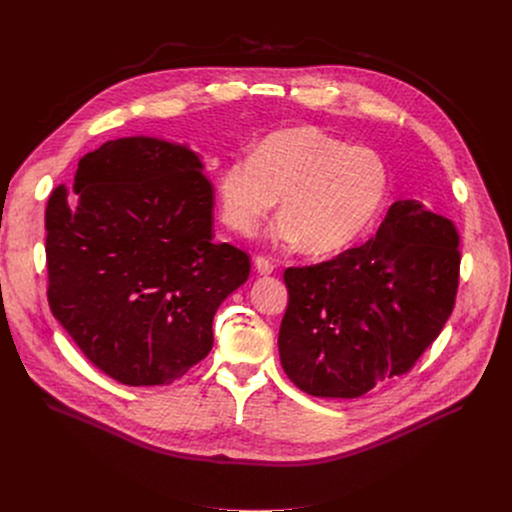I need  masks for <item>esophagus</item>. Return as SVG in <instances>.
<instances>
[{"instance_id": "1", "label": "esophagus", "mask_w": 512, "mask_h": 512, "mask_svg": "<svg viewBox=\"0 0 512 512\" xmlns=\"http://www.w3.org/2000/svg\"><path fill=\"white\" fill-rule=\"evenodd\" d=\"M253 263H255V271H257L259 275H269V273H273V269H275V265H273L267 257H263V255H257Z\"/></svg>"}]
</instances>
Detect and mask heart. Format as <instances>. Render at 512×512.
<instances>
[{
    "label": "heart",
    "mask_w": 512,
    "mask_h": 512,
    "mask_svg": "<svg viewBox=\"0 0 512 512\" xmlns=\"http://www.w3.org/2000/svg\"><path fill=\"white\" fill-rule=\"evenodd\" d=\"M281 196L273 235L314 255L352 247L369 233L389 196L385 158L314 125L279 129L251 156L227 162L216 174L223 223L253 235Z\"/></svg>",
    "instance_id": "heart-1"
}]
</instances>
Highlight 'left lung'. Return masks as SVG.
<instances>
[{
    "label": "left lung",
    "mask_w": 512,
    "mask_h": 512,
    "mask_svg": "<svg viewBox=\"0 0 512 512\" xmlns=\"http://www.w3.org/2000/svg\"><path fill=\"white\" fill-rule=\"evenodd\" d=\"M458 245L450 218L403 198L364 245L287 267L277 344L289 381L314 397L354 399L409 373L454 310Z\"/></svg>",
    "instance_id": "obj_1"
}]
</instances>
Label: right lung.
<instances>
[{
  "label": "right lung",
  "instance_id": "1",
  "mask_svg": "<svg viewBox=\"0 0 512 512\" xmlns=\"http://www.w3.org/2000/svg\"><path fill=\"white\" fill-rule=\"evenodd\" d=\"M214 190L186 145L121 137L46 204L48 304L83 354L129 387L170 385L212 348V318L251 271L214 243Z\"/></svg>",
  "mask_w": 512,
  "mask_h": 512
}]
</instances>
